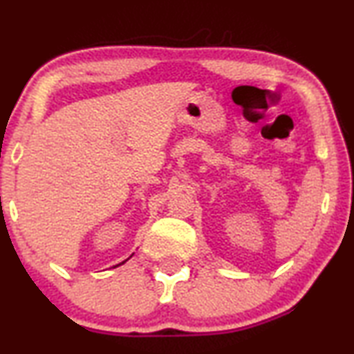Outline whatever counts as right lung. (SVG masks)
Here are the masks:
<instances>
[{"instance_id": "add662e5", "label": "right lung", "mask_w": 354, "mask_h": 354, "mask_svg": "<svg viewBox=\"0 0 354 354\" xmlns=\"http://www.w3.org/2000/svg\"><path fill=\"white\" fill-rule=\"evenodd\" d=\"M120 264H122V263H120ZM120 264H118V266H120ZM114 268H115V266H114Z\"/></svg>"}]
</instances>
